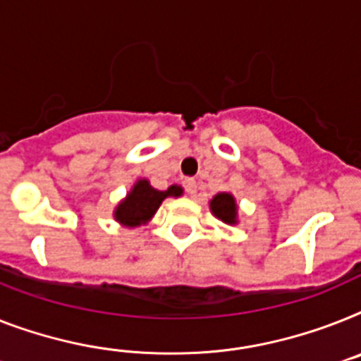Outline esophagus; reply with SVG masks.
<instances>
[{"instance_id":"obj_1","label":"esophagus","mask_w":361,"mask_h":361,"mask_svg":"<svg viewBox=\"0 0 361 361\" xmlns=\"http://www.w3.org/2000/svg\"><path fill=\"white\" fill-rule=\"evenodd\" d=\"M184 188H186V192L190 195H195L197 193V183H195V178H186L184 180Z\"/></svg>"}]
</instances>
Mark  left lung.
<instances>
[{
	"label": "left lung",
	"mask_w": 361,
	"mask_h": 361,
	"mask_svg": "<svg viewBox=\"0 0 361 361\" xmlns=\"http://www.w3.org/2000/svg\"><path fill=\"white\" fill-rule=\"evenodd\" d=\"M210 212L223 223H228V225L238 223V204L231 193H217L210 201Z\"/></svg>",
	"instance_id": "left-lung-1"
}]
</instances>
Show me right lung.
Here are the masks:
<instances>
[{
  "instance_id": "obj_1",
  "label": "right lung",
  "mask_w": 361,
  "mask_h": 361,
  "mask_svg": "<svg viewBox=\"0 0 361 361\" xmlns=\"http://www.w3.org/2000/svg\"><path fill=\"white\" fill-rule=\"evenodd\" d=\"M180 195H183V188L177 186V184L160 192V190L149 184L147 178H140L138 183L133 186V190L127 193V197L116 207V221H120L123 227L145 225L154 216V212L159 210L164 199L180 197Z\"/></svg>"
}]
</instances>
